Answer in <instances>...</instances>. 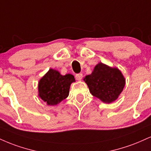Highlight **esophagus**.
<instances>
[{
	"label": "esophagus",
	"instance_id": "esophagus-1",
	"mask_svg": "<svg viewBox=\"0 0 151 151\" xmlns=\"http://www.w3.org/2000/svg\"><path fill=\"white\" fill-rule=\"evenodd\" d=\"M75 77H76V79L78 81H80L81 80V79H82L83 77V74L81 73H79V74H77L75 75Z\"/></svg>",
	"mask_w": 151,
	"mask_h": 151
}]
</instances>
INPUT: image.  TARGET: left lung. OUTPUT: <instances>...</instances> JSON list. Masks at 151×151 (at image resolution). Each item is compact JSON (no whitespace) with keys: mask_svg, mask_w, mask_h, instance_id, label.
<instances>
[{"mask_svg":"<svg viewBox=\"0 0 151 151\" xmlns=\"http://www.w3.org/2000/svg\"><path fill=\"white\" fill-rule=\"evenodd\" d=\"M90 93L103 103H110L119 97L125 86V79L119 69L99 63L92 73L83 79Z\"/></svg>","mask_w":151,"mask_h":151,"instance_id":"left-lung-1","label":"left lung"}]
</instances>
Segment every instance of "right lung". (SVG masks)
Wrapping results in <instances>:
<instances>
[{
  "label": "right lung",
  "instance_id": "1",
  "mask_svg": "<svg viewBox=\"0 0 151 151\" xmlns=\"http://www.w3.org/2000/svg\"><path fill=\"white\" fill-rule=\"evenodd\" d=\"M75 81L70 74L63 76L57 70L50 69L40 79L39 96L48 105H55L69 96L70 85Z\"/></svg>",
  "mask_w": 151,
  "mask_h": 151
}]
</instances>
